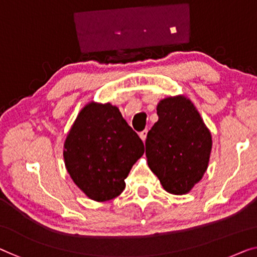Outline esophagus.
I'll use <instances>...</instances> for the list:
<instances>
[{
	"mask_svg": "<svg viewBox=\"0 0 257 257\" xmlns=\"http://www.w3.org/2000/svg\"><path fill=\"white\" fill-rule=\"evenodd\" d=\"M147 135H148V130L145 129V130H143V132H141L140 133V137H141V140L142 141H145V139H147Z\"/></svg>",
	"mask_w": 257,
	"mask_h": 257,
	"instance_id": "esophagus-1",
	"label": "esophagus"
}]
</instances>
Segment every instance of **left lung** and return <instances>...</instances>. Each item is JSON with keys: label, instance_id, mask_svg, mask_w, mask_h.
Wrapping results in <instances>:
<instances>
[{"label": "left lung", "instance_id": "1", "mask_svg": "<svg viewBox=\"0 0 257 257\" xmlns=\"http://www.w3.org/2000/svg\"><path fill=\"white\" fill-rule=\"evenodd\" d=\"M157 114L158 121L145 141L148 165L166 191L186 194L208 168L211 134L193 102L182 95L160 100Z\"/></svg>", "mask_w": 257, "mask_h": 257}]
</instances>
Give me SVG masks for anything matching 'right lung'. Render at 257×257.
I'll list each match as a JSON object with an SVG mask.
<instances>
[{"label": "right lung", "mask_w": 257, "mask_h": 257, "mask_svg": "<svg viewBox=\"0 0 257 257\" xmlns=\"http://www.w3.org/2000/svg\"><path fill=\"white\" fill-rule=\"evenodd\" d=\"M143 153V142L117 107L90 102L68 134L63 157L78 188L91 200L105 202L123 191L124 179Z\"/></svg>", "instance_id": "obj_1"}]
</instances>
